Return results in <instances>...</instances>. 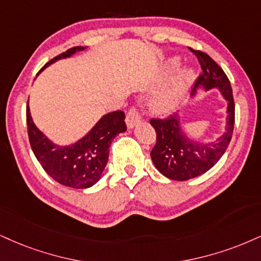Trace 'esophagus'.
Listing matches in <instances>:
<instances>
[{"mask_svg": "<svg viewBox=\"0 0 261 261\" xmlns=\"http://www.w3.org/2000/svg\"><path fill=\"white\" fill-rule=\"evenodd\" d=\"M140 121V114L138 110L137 106H130L129 110L127 111V116H125V122H127L128 128H133L137 123Z\"/></svg>", "mask_w": 261, "mask_h": 261, "instance_id": "esophagus-1", "label": "esophagus"}]
</instances>
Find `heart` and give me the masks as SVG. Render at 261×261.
I'll return each mask as SVG.
<instances>
[{
    "label": "heart",
    "mask_w": 261,
    "mask_h": 261,
    "mask_svg": "<svg viewBox=\"0 0 261 261\" xmlns=\"http://www.w3.org/2000/svg\"><path fill=\"white\" fill-rule=\"evenodd\" d=\"M179 63L178 60H172L169 63V69L175 70L178 67ZM195 73L191 70H184L176 79L174 85L168 92H166L165 94L160 95L156 100V109L161 112H166L170 110L176 104V100L179 99V96L185 92V89L194 82Z\"/></svg>",
    "instance_id": "heart-1"
}]
</instances>
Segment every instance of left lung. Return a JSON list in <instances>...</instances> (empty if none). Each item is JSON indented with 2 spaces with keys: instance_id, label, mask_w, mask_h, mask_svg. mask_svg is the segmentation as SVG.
Here are the masks:
<instances>
[{
  "instance_id": "8db88e82",
  "label": "left lung",
  "mask_w": 261,
  "mask_h": 261,
  "mask_svg": "<svg viewBox=\"0 0 261 261\" xmlns=\"http://www.w3.org/2000/svg\"><path fill=\"white\" fill-rule=\"evenodd\" d=\"M190 50L197 57L202 67V73L191 88V95L195 94L199 86H203L205 89L218 87L229 101V116L225 134L211 144L194 143L185 138L179 128V118L176 115L151 118L150 124L156 132V144L150 152L151 159L163 175L178 181L203 174L221 159L230 144L234 124L232 88L226 73L207 53L192 48H190Z\"/></svg>"
}]
</instances>
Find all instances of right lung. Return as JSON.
Listing matches in <instances>:
<instances>
[{
	"label": "right lung",
	"mask_w": 261,
	"mask_h": 261,
	"mask_svg": "<svg viewBox=\"0 0 261 261\" xmlns=\"http://www.w3.org/2000/svg\"><path fill=\"white\" fill-rule=\"evenodd\" d=\"M85 47H72L52 60L44 67L62 58L70 57ZM27 123L31 149L42 168L56 181L67 188H91L100 179L109 160V147L117 134L127 129L122 110L105 115L87 136L71 146H56L50 143L31 120L27 106Z\"/></svg>",
	"instance_id": "obj_1"
}]
</instances>
